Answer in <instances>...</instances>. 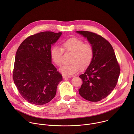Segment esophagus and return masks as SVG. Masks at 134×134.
<instances>
[{
  "instance_id": "34e87169",
  "label": "esophagus",
  "mask_w": 134,
  "mask_h": 134,
  "mask_svg": "<svg viewBox=\"0 0 134 134\" xmlns=\"http://www.w3.org/2000/svg\"><path fill=\"white\" fill-rule=\"evenodd\" d=\"M71 77V76H67V75H64L63 76V79H69V78H70Z\"/></svg>"
}]
</instances>
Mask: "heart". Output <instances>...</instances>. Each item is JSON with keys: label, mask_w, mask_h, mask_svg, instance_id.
<instances>
[{"label": "heart", "mask_w": 134, "mask_h": 134, "mask_svg": "<svg viewBox=\"0 0 134 134\" xmlns=\"http://www.w3.org/2000/svg\"><path fill=\"white\" fill-rule=\"evenodd\" d=\"M62 49L58 46L53 47L51 50V57L52 61L57 65L60 66L62 64L63 50L72 53L68 65H65L59 69V71L66 75H71L79 71L80 67L84 70L89 66L94 57V50L90 44H85L81 39L72 37L63 43Z\"/></svg>", "instance_id": "1"}]
</instances>
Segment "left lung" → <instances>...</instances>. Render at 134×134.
<instances>
[{
  "mask_svg": "<svg viewBox=\"0 0 134 134\" xmlns=\"http://www.w3.org/2000/svg\"><path fill=\"white\" fill-rule=\"evenodd\" d=\"M76 32L86 38L94 50L92 63L79 76L83 81L79 94L91 102L101 101L111 93L118 82L120 70L115 53L111 44L101 36L88 31Z\"/></svg>",
  "mask_w": 134,
  "mask_h": 134,
  "instance_id": "left-lung-1",
  "label": "left lung"
}]
</instances>
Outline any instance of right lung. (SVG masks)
<instances>
[{
	"mask_svg": "<svg viewBox=\"0 0 134 134\" xmlns=\"http://www.w3.org/2000/svg\"><path fill=\"white\" fill-rule=\"evenodd\" d=\"M62 34L48 31L35 34L26 38L17 50L14 82L22 97L31 104L40 105L50 102L63 80L51 57V46Z\"/></svg>",
	"mask_w": 134,
	"mask_h": 134,
	"instance_id": "right-lung-1",
	"label": "right lung"
}]
</instances>
